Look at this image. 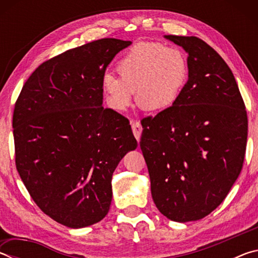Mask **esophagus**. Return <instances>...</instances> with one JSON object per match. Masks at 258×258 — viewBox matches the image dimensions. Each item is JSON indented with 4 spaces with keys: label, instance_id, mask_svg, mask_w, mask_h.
<instances>
[{
    "label": "esophagus",
    "instance_id": "esophagus-1",
    "mask_svg": "<svg viewBox=\"0 0 258 258\" xmlns=\"http://www.w3.org/2000/svg\"><path fill=\"white\" fill-rule=\"evenodd\" d=\"M132 131H133L134 137L137 138V140L139 141L140 137H141V132H142L141 124H140L139 121H132Z\"/></svg>",
    "mask_w": 258,
    "mask_h": 258
}]
</instances>
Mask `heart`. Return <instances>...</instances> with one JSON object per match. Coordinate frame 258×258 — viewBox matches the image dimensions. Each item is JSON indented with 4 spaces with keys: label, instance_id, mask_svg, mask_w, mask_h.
<instances>
[{
    "label": "heart",
    "instance_id": "obj_1",
    "mask_svg": "<svg viewBox=\"0 0 258 258\" xmlns=\"http://www.w3.org/2000/svg\"><path fill=\"white\" fill-rule=\"evenodd\" d=\"M118 76L106 74L102 89L115 110L123 111L135 100L145 111L171 108L180 98L189 78V62L183 52L156 42H140L117 62Z\"/></svg>",
    "mask_w": 258,
    "mask_h": 258
}]
</instances>
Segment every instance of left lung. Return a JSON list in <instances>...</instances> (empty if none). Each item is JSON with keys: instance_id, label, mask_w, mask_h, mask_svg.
<instances>
[{"instance_id": "8db88e82", "label": "left lung", "mask_w": 258, "mask_h": 258, "mask_svg": "<svg viewBox=\"0 0 258 258\" xmlns=\"http://www.w3.org/2000/svg\"><path fill=\"white\" fill-rule=\"evenodd\" d=\"M187 52L189 78L171 108L141 120L140 147L158 211L198 221L223 202L241 172L248 118L232 72L206 42L166 35Z\"/></svg>"}]
</instances>
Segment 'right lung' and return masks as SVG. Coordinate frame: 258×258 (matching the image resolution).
Segmentation results:
<instances>
[{"mask_svg":"<svg viewBox=\"0 0 258 258\" xmlns=\"http://www.w3.org/2000/svg\"><path fill=\"white\" fill-rule=\"evenodd\" d=\"M128 45L101 38L44 61L15 104L17 171L41 211L68 228L107 215L113 171L138 147L130 120L102 106L106 68Z\"/></svg>","mask_w":258,"mask_h":258,"instance_id":"obj_1","label":"right lung"}]
</instances>
